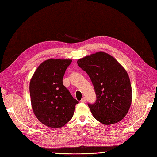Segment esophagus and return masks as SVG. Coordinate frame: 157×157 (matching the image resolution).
Returning <instances> with one entry per match:
<instances>
[{
	"mask_svg": "<svg viewBox=\"0 0 157 157\" xmlns=\"http://www.w3.org/2000/svg\"><path fill=\"white\" fill-rule=\"evenodd\" d=\"M85 101H86V98L84 97V98H83L82 100H81V102L82 103H85Z\"/></svg>",
	"mask_w": 157,
	"mask_h": 157,
	"instance_id": "1",
	"label": "esophagus"
}]
</instances>
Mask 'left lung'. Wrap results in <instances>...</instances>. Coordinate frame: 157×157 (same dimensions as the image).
Returning <instances> with one entry per match:
<instances>
[{
	"label": "left lung",
	"instance_id": "1",
	"mask_svg": "<svg viewBox=\"0 0 157 157\" xmlns=\"http://www.w3.org/2000/svg\"><path fill=\"white\" fill-rule=\"evenodd\" d=\"M78 65L89 75L96 100L88 103L96 120L105 125L119 122L128 113L132 100L129 75L113 57L103 52L86 56Z\"/></svg>",
	"mask_w": 157,
	"mask_h": 157
}]
</instances>
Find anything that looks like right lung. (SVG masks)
Listing matches in <instances>:
<instances>
[{
  "mask_svg": "<svg viewBox=\"0 0 157 157\" xmlns=\"http://www.w3.org/2000/svg\"><path fill=\"white\" fill-rule=\"evenodd\" d=\"M71 59H50L34 72L30 83L33 111L44 125L60 128L71 120L79 103L63 85V78Z\"/></svg>",
  "mask_w": 157,
  "mask_h": 157,
  "instance_id": "add662e5",
  "label": "right lung"
}]
</instances>
